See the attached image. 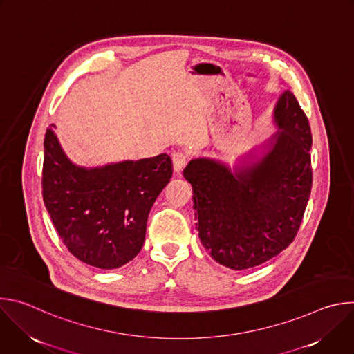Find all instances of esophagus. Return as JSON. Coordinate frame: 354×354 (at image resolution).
I'll list each match as a JSON object with an SVG mask.
<instances>
[{
  "instance_id": "1",
  "label": "esophagus",
  "mask_w": 354,
  "mask_h": 354,
  "mask_svg": "<svg viewBox=\"0 0 354 354\" xmlns=\"http://www.w3.org/2000/svg\"><path fill=\"white\" fill-rule=\"evenodd\" d=\"M187 160H189V156L185 153V151H182V149H176V151H174V153H172L174 169H175L176 172L182 171V168L186 165Z\"/></svg>"
}]
</instances>
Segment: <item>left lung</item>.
Wrapping results in <instances>:
<instances>
[{
    "instance_id": "obj_1",
    "label": "left lung",
    "mask_w": 354,
    "mask_h": 354,
    "mask_svg": "<svg viewBox=\"0 0 354 354\" xmlns=\"http://www.w3.org/2000/svg\"><path fill=\"white\" fill-rule=\"evenodd\" d=\"M281 129L258 161L236 169L192 160L183 176L193 187L196 230L212 258L234 270L259 266L295 238L313 187L308 118L286 91L274 108Z\"/></svg>"
}]
</instances>
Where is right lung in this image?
I'll list each match as a JSON object with an SVG mask.
<instances>
[{
  "label": "right lung",
  "instance_id": "obj_1",
  "mask_svg": "<svg viewBox=\"0 0 354 354\" xmlns=\"http://www.w3.org/2000/svg\"><path fill=\"white\" fill-rule=\"evenodd\" d=\"M55 127L50 124L44 136V206L77 259L99 269H118L142 248L149 210L172 178L171 157L77 167L66 157Z\"/></svg>",
  "mask_w": 354,
  "mask_h": 354
}]
</instances>
